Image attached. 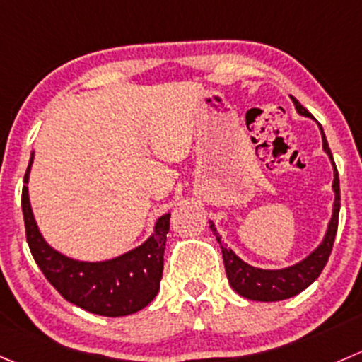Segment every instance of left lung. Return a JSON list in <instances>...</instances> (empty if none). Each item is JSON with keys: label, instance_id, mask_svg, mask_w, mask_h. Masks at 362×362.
<instances>
[{"label": "left lung", "instance_id": "left-lung-1", "mask_svg": "<svg viewBox=\"0 0 362 362\" xmlns=\"http://www.w3.org/2000/svg\"><path fill=\"white\" fill-rule=\"evenodd\" d=\"M293 104H296L297 113L303 115V117H311L310 111L296 99L292 97ZM322 132V143H324V150L327 152L329 159L332 160L331 148H329V143L325 139L324 129L320 125ZM332 166H334V182H332V189H334V209H332V217L331 223H329L327 233H325L322 244L311 252L308 258H304L303 262L296 263L292 267H286V269L279 270H265V269H256V267L247 265L245 262H242L230 247L221 242L219 233L216 231V226L210 223L214 233L217 235V242L221 244V251H223V259H224V269H226L228 283L231 285V288L238 293V296L245 297V299L251 300H259V303H276V300H285L290 297L297 296L303 290H306L315 279L320 276V272L324 270L325 263H327L329 256H331L332 244H334L336 231H338V217H339V178H338V170H336V164L332 160Z\"/></svg>", "mask_w": 362, "mask_h": 362}]
</instances>
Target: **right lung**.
Returning <instances> with one entry per match:
<instances>
[{"label": "right lung", "mask_w": 362, "mask_h": 362, "mask_svg": "<svg viewBox=\"0 0 362 362\" xmlns=\"http://www.w3.org/2000/svg\"><path fill=\"white\" fill-rule=\"evenodd\" d=\"M30 164L24 175L23 216L26 240L47 281L69 303L103 317H125L148 306L160 288L170 214L159 217L145 244L107 262H77L54 251L38 231L28 196Z\"/></svg>", "instance_id": "right-lung-1"}]
</instances>
